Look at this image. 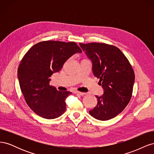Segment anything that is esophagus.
<instances>
[{"instance_id": "34e87169", "label": "esophagus", "mask_w": 154, "mask_h": 154, "mask_svg": "<svg viewBox=\"0 0 154 154\" xmlns=\"http://www.w3.org/2000/svg\"><path fill=\"white\" fill-rule=\"evenodd\" d=\"M74 93H75V94H78V95H80V96H83V95H85V93H84V92H80V91H74Z\"/></svg>"}]
</instances>
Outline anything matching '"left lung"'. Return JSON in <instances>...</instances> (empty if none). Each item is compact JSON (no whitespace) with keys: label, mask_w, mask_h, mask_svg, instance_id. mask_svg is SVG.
I'll return each mask as SVG.
<instances>
[{"label":"left lung","mask_w":154,"mask_h":154,"mask_svg":"<svg viewBox=\"0 0 154 154\" xmlns=\"http://www.w3.org/2000/svg\"><path fill=\"white\" fill-rule=\"evenodd\" d=\"M80 45L92 64V72L100 78L103 94L96 96L97 103L89 114L106 121L122 112L131 99L135 80L134 70L124 54L117 47L103 43Z\"/></svg>","instance_id":"1"}]
</instances>
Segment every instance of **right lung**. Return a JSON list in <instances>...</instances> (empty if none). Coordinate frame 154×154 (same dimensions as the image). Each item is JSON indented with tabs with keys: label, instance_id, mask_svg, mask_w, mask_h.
<instances>
[{
	"label": "right lung",
	"instance_id": "right-lung-1",
	"mask_svg": "<svg viewBox=\"0 0 154 154\" xmlns=\"http://www.w3.org/2000/svg\"><path fill=\"white\" fill-rule=\"evenodd\" d=\"M80 48L74 42L44 41L36 44L23 57L18 69L20 89L29 108L45 119H55L66 110V100L72 94L49 85L50 77Z\"/></svg>",
	"mask_w": 154,
	"mask_h": 154
}]
</instances>
